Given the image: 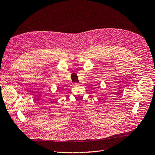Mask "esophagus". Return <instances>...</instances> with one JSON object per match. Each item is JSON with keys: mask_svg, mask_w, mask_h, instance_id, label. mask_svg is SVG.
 Listing matches in <instances>:
<instances>
[{"mask_svg": "<svg viewBox=\"0 0 155 155\" xmlns=\"http://www.w3.org/2000/svg\"><path fill=\"white\" fill-rule=\"evenodd\" d=\"M74 85L77 86H78V85H80V83H75L74 84Z\"/></svg>", "mask_w": 155, "mask_h": 155, "instance_id": "1", "label": "esophagus"}]
</instances>
